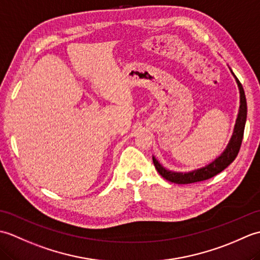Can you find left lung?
<instances>
[{
    "instance_id": "1",
    "label": "left lung",
    "mask_w": 260,
    "mask_h": 260,
    "mask_svg": "<svg viewBox=\"0 0 260 260\" xmlns=\"http://www.w3.org/2000/svg\"><path fill=\"white\" fill-rule=\"evenodd\" d=\"M231 74L234 75L235 79L237 81V85L239 88V93H240V106H239V113L238 117L236 120V125L234 128L233 136L228 143L227 147L223 151L221 155L218 156L214 159L213 162L206 165V167L200 168L198 170H193L191 172H174V171H170L165 169L163 165L159 164V162L153 156V163L154 167L157 170V172L161 174L165 180H168L172 183L176 184H190L194 183V182H200L208 180L212 176L217 175L218 173L222 172V171L229 167V165L235 161L240 150L242 137H244V131H245V125H246V119H247V102H246V96L244 88L240 84L238 78L235 76L233 70L230 69Z\"/></svg>"
}]
</instances>
